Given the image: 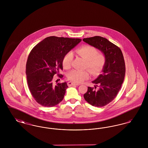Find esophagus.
Wrapping results in <instances>:
<instances>
[{
    "label": "esophagus",
    "mask_w": 148,
    "mask_h": 148,
    "mask_svg": "<svg viewBox=\"0 0 148 148\" xmlns=\"http://www.w3.org/2000/svg\"><path fill=\"white\" fill-rule=\"evenodd\" d=\"M68 85L69 86H73V85H79V84H75V83H73V82H68Z\"/></svg>",
    "instance_id": "esophagus-1"
}]
</instances>
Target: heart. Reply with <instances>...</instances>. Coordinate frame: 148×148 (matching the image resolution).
I'll list each match as a JSON object with an SVG mask.
<instances>
[{
  "mask_svg": "<svg viewBox=\"0 0 148 148\" xmlns=\"http://www.w3.org/2000/svg\"><path fill=\"white\" fill-rule=\"evenodd\" d=\"M79 56L85 59V67L88 68L92 75H97L103 69L106 63V55L101 52H98L95 47L90 45H84L75 50ZM73 60V54L71 52L66 53L64 56L62 64L64 68L71 69ZM90 76L88 69L83 71L73 70L68 75V79L75 83H80L88 79Z\"/></svg>",
  "mask_w": 148,
  "mask_h": 148,
  "instance_id": "heart-1",
  "label": "heart"
}]
</instances>
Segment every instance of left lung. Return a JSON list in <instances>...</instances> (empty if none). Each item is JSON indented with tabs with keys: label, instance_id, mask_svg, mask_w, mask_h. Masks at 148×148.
I'll return each mask as SVG.
<instances>
[{
	"label": "left lung",
	"instance_id": "8db88e82",
	"mask_svg": "<svg viewBox=\"0 0 148 148\" xmlns=\"http://www.w3.org/2000/svg\"><path fill=\"white\" fill-rule=\"evenodd\" d=\"M83 41L106 55V60L103 73L92 82L95 85V88L88 86L84 94L85 100L90 105L102 107L113 101L121 87L125 74L124 56L119 48L105 38L95 36L84 38Z\"/></svg>",
	"mask_w": 148,
	"mask_h": 148
}]
</instances>
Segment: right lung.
<instances>
[{
    "instance_id": "1",
    "label": "right lung",
    "mask_w": 148,
    "mask_h": 148,
    "mask_svg": "<svg viewBox=\"0 0 148 148\" xmlns=\"http://www.w3.org/2000/svg\"><path fill=\"white\" fill-rule=\"evenodd\" d=\"M80 39L49 36L39 42L30 51L26 64L29 89L40 105L52 107L64 98L67 83H53L54 75L59 78L63 71L64 56L81 42Z\"/></svg>"
}]
</instances>
